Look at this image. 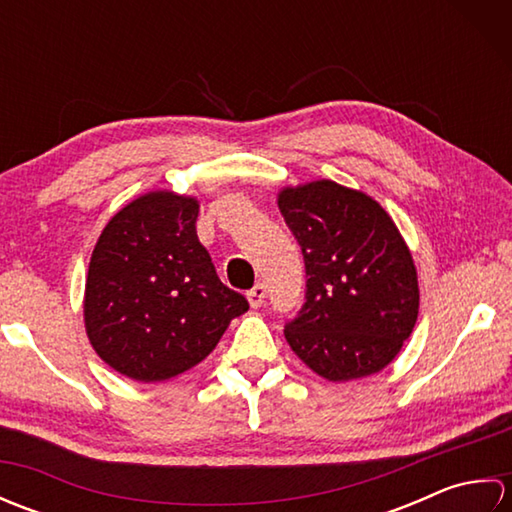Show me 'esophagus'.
<instances>
[{"label": "esophagus", "mask_w": 512, "mask_h": 512, "mask_svg": "<svg viewBox=\"0 0 512 512\" xmlns=\"http://www.w3.org/2000/svg\"><path fill=\"white\" fill-rule=\"evenodd\" d=\"M246 299L250 303V308H262V303L266 299V286L257 284L253 290L246 292Z\"/></svg>", "instance_id": "obj_1"}]
</instances>
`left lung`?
<instances>
[{"label": "left lung", "instance_id": "8db88e82", "mask_svg": "<svg viewBox=\"0 0 512 512\" xmlns=\"http://www.w3.org/2000/svg\"><path fill=\"white\" fill-rule=\"evenodd\" d=\"M279 211L306 262V303L286 341L332 383L385 369L418 321L420 290L411 250L372 195L334 180L277 193Z\"/></svg>", "mask_w": 512, "mask_h": 512}]
</instances>
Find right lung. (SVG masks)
Segmentation results:
<instances>
[{
  "label": "right lung",
  "mask_w": 512,
  "mask_h": 512,
  "mask_svg": "<svg viewBox=\"0 0 512 512\" xmlns=\"http://www.w3.org/2000/svg\"><path fill=\"white\" fill-rule=\"evenodd\" d=\"M193 195L149 191L105 224L85 279L90 345L118 374L160 383L209 356L248 301L200 244Z\"/></svg>",
  "instance_id": "add662e5"
}]
</instances>
